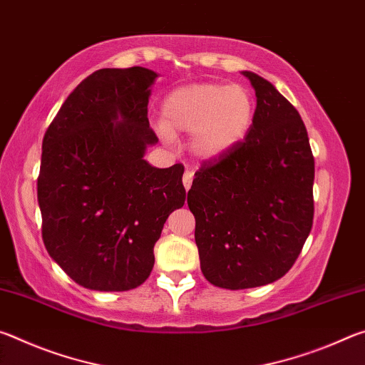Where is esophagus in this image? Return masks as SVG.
Wrapping results in <instances>:
<instances>
[{"instance_id":"esophagus-1","label":"esophagus","mask_w":365,"mask_h":365,"mask_svg":"<svg viewBox=\"0 0 365 365\" xmlns=\"http://www.w3.org/2000/svg\"><path fill=\"white\" fill-rule=\"evenodd\" d=\"M191 183H193V172L187 170L183 174V187H185V190L188 191L191 188Z\"/></svg>"}]
</instances>
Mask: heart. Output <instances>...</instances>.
<instances>
[{
  "label": "heart",
  "mask_w": 365,
  "mask_h": 365,
  "mask_svg": "<svg viewBox=\"0 0 365 365\" xmlns=\"http://www.w3.org/2000/svg\"><path fill=\"white\" fill-rule=\"evenodd\" d=\"M255 100L242 85L195 83L164 98L159 133H193L191 153L201 160H219L243 143L255 123Z\"/></svg>",
  "instance_id": "heart-1"
}]
</instances>
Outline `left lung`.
I'll return each instance as SVG.
<instances>
[{
	"mask_svg": "<svg viewBox=\"0 0 365 365\" xmlns=\"http://www.w3.org/2000/svg\"><path fill=\"white\" fill-rule=\"evenodd\" d=\"M248 137L195 174L188 191L201 272L227 289L262 287L293 267L312 228L314 156L298 110L267 80Z\"/></svg>",
	"mask_w": 365,
	"mask_h": 365,
	"instance_id": "1",
	"label": "left lung"
}]
</instances>
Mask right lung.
I'll use <instances>...</instances> for the list:
<instances>
[{
	"instance_id": "1",
	"label": "right lung",
	"mask_w": 365,
	"mask_h": 365,
	"mask_svg": "<svg viewBox=\"0 0 365 365\" xmlns=\"http://www.w3.org/2000/svg\"><path fill=\"white\" fill-rule=\"evenodd\" d=\"M156 77L145 67L93 72L43 138L36 183L43 243L88 289L140 287L165 220L185 205L183 165L158 169L143 158L158 143L148 120Z\"/></svg>"
}]
</instances>
